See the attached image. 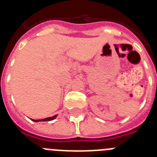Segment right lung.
Returning <instances> with one entry per match:
<instances>
[{"instance_id":"add662e5","label":"right lung","mask_w":157,"mask_h":157,"mask_svg":"<svg viewBox=\"0 0 157 157\" xmlns=\"http://www.w3.org/2000/svg\"><path fill=\"white\" fill-rule=\"evenodd\" d=\"M56 116H57V115H55V116H52V117H48V118H45V119H42V120H32V119H30V120H32V121L34 122H41V121H51V120H55L56 118Z\"/></svg>"}]
</instances>
